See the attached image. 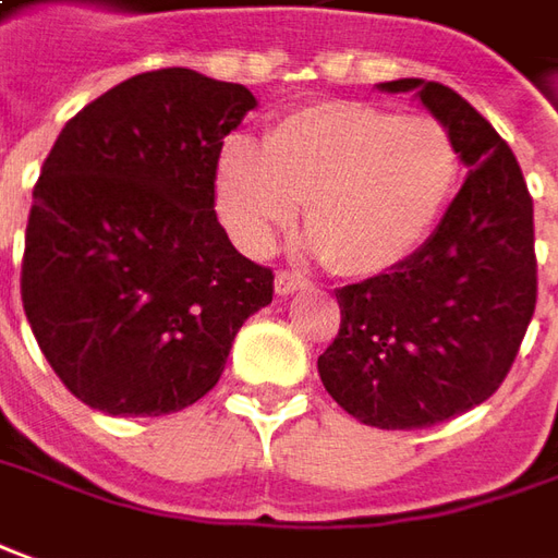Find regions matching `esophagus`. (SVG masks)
<instances>
[{"label": "esophagus", "instance_id": "34e87169", "mask_svg": "<svg viewBox=\"0 0 558 558\" xmlns=\"http://www.w3.org/2000/svg\"><path fill=\"white\" fill-rule=\"evenodd\" d=\"M301 288H306V276H301V272L294 270L276 272V294L288 298V294H294V291H301Z\"/></svg>", "mask_w": 558, "mask_h": 558}]
</instances>
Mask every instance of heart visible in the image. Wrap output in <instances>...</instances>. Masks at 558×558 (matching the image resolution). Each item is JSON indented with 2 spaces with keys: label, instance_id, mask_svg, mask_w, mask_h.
<instances>
[{
  "label": "heart",
  "instance_id": "obj_1",
  "mask_svg": "<svg viewBox=\"0 0 558 558\" xmlns=\"http://www.w3.org/2000/svg\"><path fill=\"white\" fill-rule=\"evenodd\" d=\"M462 155L434 114H398L355 99L276 118L264 145L228 136L215 197L230 236L264 255L294 225L343 276L391 270L428 240L459 184Z\"/></svg>",
  "mask_w": 558,
  "mask_h": 558
}]
</instances>
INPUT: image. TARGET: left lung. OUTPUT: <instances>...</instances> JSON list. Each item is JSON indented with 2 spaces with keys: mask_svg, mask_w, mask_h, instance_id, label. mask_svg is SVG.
<instances>
[{
  "mask_svg": "<svg viewBox=\"0 0 558 558\" xmlns=\"http://www.w3.org/2000/svg\"><path fill=\"white\" fill-rule=\"evenodd\" d=\"M449 126L462 191L413 255L337 291L340 330L318 355L333 401L364 425L410 432L468 413L505 383L535 316V209L507 142L447 84L398 78Z\"/></svg>",
  "mask_w": 558,
  "mask_h": 558,
  "instance_id": "1",
  "label": "left lung"
}]
</instances>
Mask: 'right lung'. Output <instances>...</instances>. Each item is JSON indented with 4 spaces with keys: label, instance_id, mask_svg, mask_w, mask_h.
Wrapping results in <instances>:
<instances>
[{
    "label": "right lung",
    "instance_id": "add662e5",
    "mask_svg": "<svg viewBox=\"0 0 558 558\" xmlns=\"http://www.w3.org/2000/svg\"><path fill=\"white\" fill-rule=\"evenodd\" d=\"M255 106L248 87L194 69L142 72L87 102L45 157L21 298L53 374L87 407H191L272 301V270L215 215L218 151Z\"/></svg>",
    "mask_w": 558,
    "mask_h": 558
}]
</instances>
